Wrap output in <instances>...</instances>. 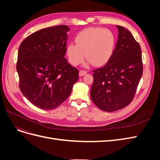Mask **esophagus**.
<instances>
[{"instance_id": "1", "label": "esophagus", "mask_w": 160, "mask_h": 160, "mask_svg": "<svg viewBox=\"0 0 160 160\" xmlns=\"http://www.w3.org/2000/svg\"><path fill=\"white\" fill-rule=\"evenodd\" d=\"M87 72H88V71H85V70H81L80 71H79V75L80 76H83V75H85Z\"/></svg>"}]
</instances>
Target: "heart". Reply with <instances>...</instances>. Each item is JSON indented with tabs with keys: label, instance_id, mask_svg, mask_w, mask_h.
<instances>
[{
	"label": "heart",
	"instance_id": "heart-1",
	"mask_svg": "<svg viewBox=\"0 0 160 160\" xmlns=\"http://www.w3.org/2000/svg\"><path fill=\"white\" fill-rule=\"evenodd\" d=\"M76 44L70 43L66 47L69 61L72 65L80 64L85 58L95 66L105 64L112 56L116 44L115 33L108 28H88L75 37Z\"/></svg>",
	"mask_w": 160,
	"mask_h": 160
}]
</instances>
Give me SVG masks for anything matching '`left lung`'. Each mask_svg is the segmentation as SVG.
I'll use <instances>...</instances> for the list:
<instances>
[{
  "label": "left lung",
  "instance_id": "left-lung-1",
  "mask_svg": "<svg viewBox=\"0 0 160 160\" xmlns=\"http://www.w3.org/2000/svg\"><path fill=\"white\" fill-rule=\"evenodd\" d=\"M118 28L112 56L104 66L93 71L91 98L100 109L113 112L132 102L143 74L142 51L128 29Z\"/></svg>",
  "mask_w": 160,
  "mask_h": 160
}]
</instances>
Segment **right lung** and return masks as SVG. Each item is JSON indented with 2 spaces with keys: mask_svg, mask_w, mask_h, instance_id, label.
<instances>
[{
  "mask_svg": "<svg viewBox=\"0 0 160 160\" xmlns=\"http://www.w3.org/2000/svg\"><path fill=\"white\" fill-rule=\"evenodd\" d=\"M68 31L66 25L42 28L28 36L19 47V88L39 109L57 108L69 98L79 79L78 69L64 57Z\"/></svg>",
  "mask_w": 160,
  "mask_h": 160,
  "instance_id": "right-lung-1",
  "label": "right lung"
}]
</instances>
